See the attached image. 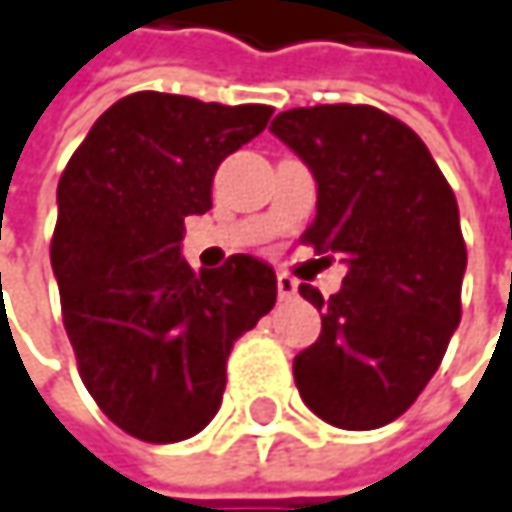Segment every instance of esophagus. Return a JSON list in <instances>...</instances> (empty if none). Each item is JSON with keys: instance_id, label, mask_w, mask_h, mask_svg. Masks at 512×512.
<instances>
[{"instance_id": "obj_1", "label": "esophagus", "mask_w": 512, "mask_h": 512, "mask_svg": "<svg viewBox=\"0 0 512 512\" xmlns=\"http://www.w3.org/2000/svg\"><path fill=\"white\" fill-rule=\"evenodd\" d=\"M296 290H299L296 278H290V275H278V296H281V299H293V296H296Z\"/></svg>"}]
</instances>
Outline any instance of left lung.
I'll use <instances>...</instances> for the list:
<instances>
[{"label": "left lung", "instance_id": "8db88e82", "mask_svg": "<svg viewBox=\"0 0 512 512\" xmlns=\"http://www.w3.org/2000/svg\"><path fill=\"white\" fill-rule=\"evenodd\" d=\"M269 131L316 181L302 240L346 263L331 299L299 287L322 310V334L293 360L296 387L334 428L390 425L434 378L460 325L457 199L419 134L372 105L293 108Z\"/></svg>", "mask_w": 512, "mask_h": 512}]
</instances>
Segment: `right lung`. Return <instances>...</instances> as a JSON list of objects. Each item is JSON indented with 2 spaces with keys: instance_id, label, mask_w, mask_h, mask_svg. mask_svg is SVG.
<instances>
[{
  "instance_id": "obj_1",
  "label": "right lung",
  "mask_w": 512,
  "mask_h": 512,
  "mask_svg": "<svg viewBox=\"0 0 512 512\" xmlns=\"http://www.w3.org/2000/svg\"><path fill=\"white\" fill-rule=\"evenodd\" d=\"M266 105L131 93L93 122L58 181L52 272L78 375L125 434H199L225 393V360L278 296L252 255L193 272L184 219L213 208L219 163L255 140Z\"/></svg>"
}]
</instances>
